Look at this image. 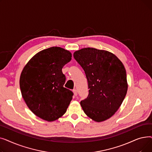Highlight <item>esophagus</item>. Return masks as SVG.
<instances>
[{
	"instance_id": "esophagus-1",
	"label": "esophagus",
	"mask_w": 152,
	"mask_h": 152,
	"mask_svg": "<svg viewBox=\"0 0 152 152\" xmlns=\"http://www.w3.org/2000/svg\"><path fill=\"white\" fill-rule=\"evenodd\" d=\"M73 94H74L75 96H76V95H77V90H76V89H74V90L73 91Z\"/></svg>"
}]
</instances>
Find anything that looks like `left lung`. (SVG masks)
Masks as SVG:
<instances>
[{
	"instance_id": "1",
	"label": "left lung",
	"mask_w": 152,
	"mask_h": 152,
	"mask_svg": "<svg viewBox=\"0 0 152 152\" xmlns=\"http://www.w3.org/2000/svg\"><path fill=\"white\" fill-rule=\"evenodd\" d=\"M88 82L89 95L80 102L86 115L96 122L112 116L126 97V72L115 55L104 50L87 47L74 52Z\"/></svg>"
}]
</instances>
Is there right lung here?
<instances>
[{
    "label": "right lung",
    "instance_id": "obj_1",
    "mask_svg": "<svg viewBox=\"0 0 152 152\" xmlns=\"http://www.w3.org/2000/svg\"><path fill=\"white\" fill-rule=\"evenodd\" d=\"M71 53L59 47L40 51L23 68L20 78L22 97L35 115L53 121L66 113L73 93L63 87L66 77L63 66Z\"/></svg>",
    "mask_w": 152,
    "mask_h": 152
}]
</instances>
